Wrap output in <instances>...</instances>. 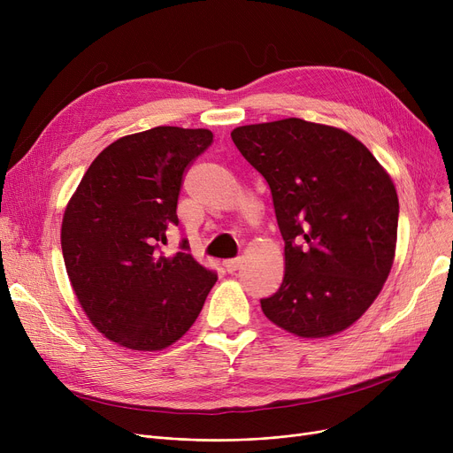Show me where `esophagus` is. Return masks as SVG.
Masks as SVG:
<instances>
[{
  "instance_id": "34e87169",
  "label": "esophagus",
  "mask_w": 453,
  "mask_h": 453,
  "mask_svg": "<svg viewBox=\"0 0 453 453\" xmlns=\"http://www.w3.org/2000/svg\"><path fill=\"white\" fill-rule=\"evenodd\" d=\"M242 266V258L239 257V258H229V260H224V270L227 272V273H233V272H236Z\"/></svg>"
}]
</instances>
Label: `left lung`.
<instances>
[{"mask_svg":"<svg viewBox=\"0 0 453 453\" xmlns=\"http://www.w3.org/2000/svg\"><path fill=\"white\" fill-rule=\"evenodd\" d=\"M231 139L270 185L284 241L280 288L265 316L299 338L358 321L389 277L398 196L389 173L349 132L288 117L239 127Z\"/></svg>","mask_w":453,"mask_h":453,"instance_id":"left-lung-1","label":"left lung"}]
</instances>
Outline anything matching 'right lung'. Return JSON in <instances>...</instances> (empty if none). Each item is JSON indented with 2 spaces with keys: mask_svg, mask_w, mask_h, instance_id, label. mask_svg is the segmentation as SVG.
<instances>
[{
  "mask_svg": "<svg viewBox=\"0 0 453 453\" xmlns=\"http://www.w3.org/2000/svg\"><path fill=\"white\" fill-rule=\"evenodd\" d=\"M212 142L207 128L156 127L113 141L69 198L65 272L91 325L115 345L154 352L196 321L217 275L183 251L159 255L178 226L183 176Z\"/></svg>",
  "mask_w": 453,
  "mask_h": 453,
  "instance_id": "right-lung-1",
  "label": "right lung"
}]
</instances>
